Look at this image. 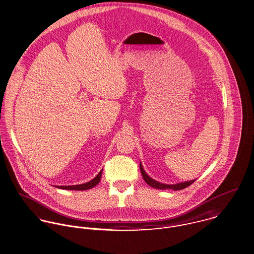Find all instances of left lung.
<instances>
[{
	"instance_id": "1",
	"label": "left lung",
	"mask_w": 254,
	"mask_h": 254,
	"mask_svg": "<svg viewBox=\"0 0 254 254\" xmlns=\"http://www.w3.org/2000/svg\"><path fill=\"white\" fill-rule=\"evenodd\" d=\"M140 170L141 174H142V177H143L144 181H145L148 185H150L151 187L156 188V189H160V190H167V189H172V190H174V191L182 190V189H184V188L190 186L192 183H194V182L196 181V179H194V180H191V181H185V182H181V183H177V184H171V185H169V184H164V183H161V182H158V181L152 179V178L145 172V170L143 169L141 163Z\"/></svg>"
}]
</instances>
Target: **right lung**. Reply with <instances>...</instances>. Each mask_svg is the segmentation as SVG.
<instances>
[{"mask_svg":"<svg viewBox=\"0 0 254 254\" xmlns=\"http://www.w3.org/2000/svg\"><path fill=\"white\" fill-rule=\"evenodd\" d=\"M101 173L102 170H100V172L90 181L86 182L85 184H80V185H72V186H57V188L59 189H64V190H77V191H85V190H88L93 188L94 186H96L101 178Z\"/></svg>","mask_w":254,"mask_h":254,"instance_id":"obj_1","label":"right lung"}]
</instances>
